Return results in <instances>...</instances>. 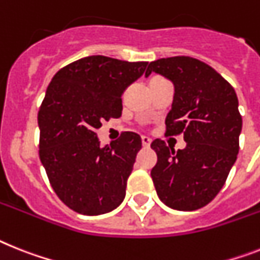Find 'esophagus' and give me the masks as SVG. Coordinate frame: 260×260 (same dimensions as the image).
Segmentation results:
<instances>
[{
  "label": "esophagus",
  "instance_id": "34e87169",
  "mask_svg": "<svg viewBox=\"0 0 260 260\" xmlns=\"http://www.w3.org/2000/svg\"><path fill=\"white\" fill-rule=\"evenodd\" d=\"M141 143H143V147L144 148H149V145H150V143H152V140H150L149 137L143 136V137H141Z\"/></svg>",
  "mask_w": 260,
  "mask_h": 260
}]
</instances>
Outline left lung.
I'll list each match as a JSON object with an SVG mask.
<instances>
[{"label": "left lung", "mask_w": 260, "mask_h": 260, "mask_svg": "<svg viewBox=\"0 0 260 260\" xmlns=\"http://www.w3.org/2000/svg\"><path fill=\"white\" fill-rule=\"evenodd\" d=\"M161 74L174 84L168 136L184 134L185 149L157 139L150 144L157 164L150 172L157 196L176 210L204 208L219 193L239 150L242 116L234 88L205 62L172 56L150 62L145 76Z\"/></svg>", "instance_id": "1"}]
</instances>
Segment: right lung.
<instances>
[{
  "label": "right lung",
  "instance_id": "add662e5",
  "mask_svg": "<svg viewBox=\"0 0 260 260\" xmlns=\"http://www.w3.org/2000/svg\"><path fill=\"white\" fill-rule=\"evenodd\" d=\"M148 62L91 55L54 75L38 112L39 158L56 196L74 211L100 215L125 197L141 137L124 132L100 147L95 131L121 116V95Z\"/></svg>",
  "mask_w": 260,
  "mask_h": 260
}]
</instances>
